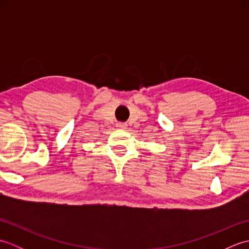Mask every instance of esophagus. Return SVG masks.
Instances as JSON below:
<instances>
[{
	"mask_svg": "<svg viewBox=\"0 0 249 249\" xmlns=\"http://www.w3.org/2000/svg\"><path fill=\"white\" fill-rule=\"evenodd\" d=\"M116 127H118L119 129H126L127 128V125H126L125 123H118L116 124Z\"/></svg>",
	"mask_w": 249,
	"mask_h": 249,
	"instance_id": "1",
	"label": "esophagus"
}]
</instances>
